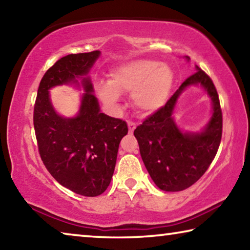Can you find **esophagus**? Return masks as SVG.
<instances>
[{"mask_svg":"<svg viewBox=\"0 0 250 250\" xmlns=\"http://www.w3.org/2000/svg\"><path fill=\"white\" fill-rule=\"evenodd\" d=\"M135 126H137V125H135V124H134V122H131V121H129V122H128V128H129V133H131V134H132V133H133V131H134V129H135Z\"/></svg>","mask_w":250,"mask_h":250,"instance_id":"esophagus-1","label":"esophagus"}]
</instances>
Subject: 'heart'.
Returning <instances> with one entry per match:
<instances>
[{
	"instance_id": "b5f03b06",
	"label": "heart",
	"mask_w": 250,
	"mask_h": 250,
	"mask_svg": "<svg viewBox=\"0 0 250 250\" xmlns=\"http://www.w3.org/2000/svg\"><path fill=\"white\" fill-rule=\"evenodd\" d=\"M174 75L166 64L151 59H135L110 74L109 83H97L99 98L108 105H117L121 94H132L134 107L143 115H152L167 104Z\"/></svg>"
}]
</instances>
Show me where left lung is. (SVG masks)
Instances as JSON below:
<instances>
[{"label":"left lung","mask_w":250,"mask_h":250,"mask_svg":"<svg viewBox=\"0 0 250 250\" xmlns=\"http://www.w3.org/2000/svg\"><path fill=\"white\" fill-rule=\"evenodd\" d=\"M189 62V57H184ZM181 84L162 109L134 130L143 163L152 181L166 192L189 188L204 174L217 153L222 139L223 118L218 95L211 79L200 67ZM198 85L212 103L210 120L200 131L182 129L174 119L181 94Z\"/></svg>","instance_id":"8db88e82"}]
</instances>
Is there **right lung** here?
<instances>
[{
	"mask_svg": "<svg viewBox=\"0 0 250 250\" xmlns=\"http://www.w3.org/2000/svg\"><path fill=\"white\" fill-rule=\"evenodd\" d=\"M100 50L70 54L57 61L42 78L34 107V129L41 158L59 184L83 196H98L111 182L125 121L100 111L89 76ZM58 85L83 90L79 112L59 115L49 90Z\"/></svg>",
	"mask_w": 250,
	"mask_h": 250,
	"instance_id": "1",
	"label": "right lung"
}]
</instances>
